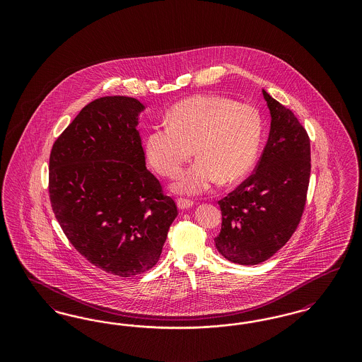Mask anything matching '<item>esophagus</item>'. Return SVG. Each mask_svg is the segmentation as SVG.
Masks as SVG:
<instances>
[{
  "label": "esophagus",
  "instance_id": "34e87169",
  "mask_svg": "<svg viewBox=\"0 0 362 362\" xmlns=\"http://www.w3.org/2000/svg\"><path fill=\"white\" fill-rule=\"evenodd\" d=\"M176 204H177V207H179L180 210H185V209H189V207L194 206V202L189 201V199H186V198H179V199L176 201Z\"/></svg>",
  "mask_w": 362,
  "mask_h": 362
}]
</instances>
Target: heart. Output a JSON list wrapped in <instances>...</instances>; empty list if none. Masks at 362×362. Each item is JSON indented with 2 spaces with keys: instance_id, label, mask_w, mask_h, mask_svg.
Segmentation results:
<instances>
[{
  "instance_id": "heart-1",
  "label": "heart",
  "mask_w": 362,
  "mask_h": 362,
  "mask_svg": "<svg viewBox=\"0 0 362 362\" xmlns=\"http://www.w3.org/2000/svg\"><path fill=\"white\" fill-rule=\"evenodd\" d=\"M167 121L168 124L153 129L145 142L148 161L156 171L173 177L192 153L198 156L175 182L176 192L199 194L218 179L238 182L255 163L263 122L251 104L220 95H197L175 104Z\"/></svg>"
}]
</instances>
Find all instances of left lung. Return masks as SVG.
Here are the masks:
<instances>
[{
    "mask_svg": "<svg viewBox=\"0 0 362 362\" xmlns=\"http://www.w3.org/2000/svg\"><path fill=\"white\" fill-rule=\"evenodd\" d=\"M270 133L255 173L218 202L221 232L214 239L225 259L252 266L272 258L301 220L310 185V137L289 108L264 89Z\"/></svg>",
    "mask_w": 362,
    "mask_h": 362,
    "instance_id": "8db88e82",
    "label": "left lung"
}]
</instances>
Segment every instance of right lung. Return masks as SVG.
<instances>
[{
	"label": "right lung",
	"mask_w": 362,
	"mask_h": 362,
	"mask_svg": "<svg viewBox=\"0 0 362 362\" xmlns=\"http://www.w3.org/2000/svg\"><path fill=\"white\" fill-rule=\"evenodd\" d=\"M134 98L86 105L54 142L49 192L73 247L96 267L132 276L152 269L177 216L145 165Z\"/></svg>",
	"instance_id": "add662e5"
}]
</instances>
